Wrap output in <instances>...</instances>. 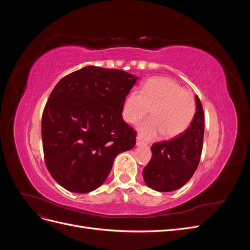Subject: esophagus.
Returning <instances> with one entry per match:
<instances>
[{
	"mask_svg": "<svg viewBox=\"0 0 250 250\" xmlns=\"http://www.w3.org/2000/svg\"><path fill=\"white\" fill-rule=\"evenodd\" d=\"M137 146H147V143L142 141L140 138L137 139Z\"/></svg>",
	"mask_w": 250,
	"mask_h": 250,
	"instance_id": "1",
	"label": "esophagus"
}]
</instances>
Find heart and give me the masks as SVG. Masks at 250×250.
I'll return each mask as SVG.
<instances>
[{"instance_id": "1", "label": "heart", "mask_w": 250, "mask_h": 250, "mask_svg": "<svg viewBox=\"0 0 250 250\" xmlns=\"http://www.w3.org/2000/svg\"><path fill=\"white\" fill-rule=\"evenodd\" d=\"M150 109L152 118L138 126L141 137L153 140L164 133L166 139H174L191 126L196 102L194 96L175 80L153 77L144 83L141 92L128 93L123 102L122 117L127 123L137 124Z\"/></svg>"}]
</instances>
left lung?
<instances>
[{"label": "left lung", "mask_w": 250, "mask_h": 250, "mask_svg": "<svg viewBox=\"0 0 250 250\" xmlns=\"http://www.w3.org/2000/svg\"><path fill=\"white\" fill-rule=\"evenodd\" d=\"M196 112L188 129L170 141L151 146L152 157L143 170L146 185L157 192L178 190L191 179L200 161L204 113L198 96H195Z\"/></svg>", "instance_id": "8db88e82"}]
</instances>
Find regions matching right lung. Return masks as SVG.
Masks as SVG:
<instances>
[{
	"label": "right lung",
	"mask_w": 250,
	"mask_h": 250,
	"mask_svg": "<svg viewBox=\"0 0 250 250\" xmlns=\"http://www.w3.org/2000/svg\"><path fill=\"white\" fill-rule=\"evenodd\" d=\"M138 77L88 65L55 85L42 118L44 162L65 190L89 193L107 178L116 156L135 145L137 132L122 117Z\"/></svg>",
	"instance_id": "add662e5"
}]
</instances>
